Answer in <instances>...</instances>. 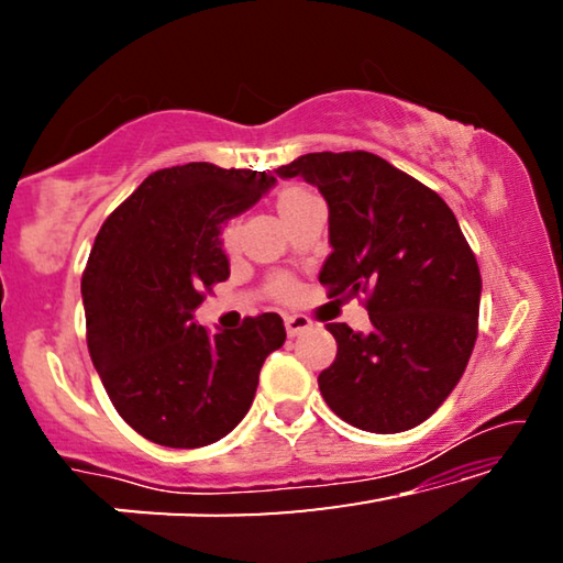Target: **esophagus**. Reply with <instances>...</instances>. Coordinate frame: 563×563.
Instances as JSON below:
<instances>
[{
	"mask_svg": "<svg viewBox=\"0 0 563 563\" xmlns=\"http://www.w3.org/2000/svg\"><path fill=\"white\" fill-rule=\"evenodd\" d=\"M284 328H287L289 338H295L299 333H305V330H310L312 320L307 318V314H287V318H284Z\"/></svg>",
	"mask_w": 563,
	"mask_h": 563,
	"instance_id": "1",
	"label": "esophagus"
}]
</instances>
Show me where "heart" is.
Masks as SVG:
<instances>
[{
    "instance_id": "b5f03b06",
    "label": "heart",
    "mask_w": 563,
    "mask_h": 563,
    "mask_svg": "<svg viewBox=\"0 0 563 563\" xmlns=\"http://www.w3.org/2000/svg\"><path fill=\"white\" fill-rule=\"evenodd\" d=\"M291 195H302V191L291 189V191H287V195H284V197H291ZM284 197H282V199H284ZM222 245H225L228 251L235 249V245H238V228H235V225H228V228H225V233H222Z\"/></svg>"
}]
</instances>
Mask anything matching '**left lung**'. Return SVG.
Instances as JSON below:
<instances>
[{"mask_svg": "<svg viewBox=\"0 0 563 563\" xmlns=\"http://www.w3.org/2000/svg\"><path fill=\"white\" fill-rule=\"evenodd\" d=\"M328 202L320 284L368 295V333L328 322L338 356L318 376L330 410L368 433H402L445 402L468 364L482 276L451 207L366 151L307 153L276 168Z\"/></svg>", "mask_w": 563, "mask_h": 563, "instance_id": "8db88e82", "label": "left lung"}]
</instances>
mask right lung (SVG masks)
<instances>
[{"label": "right lung", "mask_w": 563, "mask_h": 563, "mask_svg": "<svg viewBox=\"0 0 563 563\" xmlns=\"http://www.w3.org/2000/svg\"><path fill=\"white\" fill-rule=\"evenodd\" d=\"M274 184L205 161L161 168L97 233L81 276L89 356L120 418L153 443L225 438L251 410L266 356L287 341L276 312L214 335L195 322L205 291L230 276L222 228Z\"/></svg>", "instance_id": "obj_1"}]
</instances>
